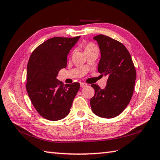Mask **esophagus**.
Returning a JSON list of instances; mask_svg holds the SVG:
<instances>
[{"instance_id": "obj_1", "label": "esophagus", "mask_w": 160, "mask_h": 160, "mask_svg": "<svg viewBox=\"0 0 160 160\" xmlns=\"http://www.w3.org/2000/svg\"><path fill=\"white\" fill-rule=\"evenodd\" d=\"M87 86V84L85 83H83V82H80V87H84Z\"/></svg>"}]
</instances>
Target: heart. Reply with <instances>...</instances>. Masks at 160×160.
Segmentation results:
<instances>
[{"mask_svg": "<svg viewBox=\"0 0 160 160\" xmlns=\"http://www.w3.org/2000/svg\"><path fill=\"white\" fill-rule=\"evenodd\" d=\"M95 48H97L96 46L93 45V43H87V45H85V47H84V51H85V52H87V51L89 50H91V49H95Z\"/></svg>", "mask_w": 160, "mask_h": 160, "instance_id": "b5f03b06", "label": "heart"}]
</instances>
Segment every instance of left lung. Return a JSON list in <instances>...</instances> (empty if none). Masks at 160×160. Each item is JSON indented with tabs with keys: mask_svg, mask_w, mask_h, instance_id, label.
Instances as JSON below:
<instances>
[{
	"mask_svg": "<svg viewBox=\"0 0 160 160\" xmlns=\"http://www.w3.org/2000/svg\"><path fill=\"white\" fill-rule=\"evenodd\" d=\"M93 39L98 42L101 54L98 72L108 79L103 89L98 84H91L95 95L90 100L91 107L98 116L113 118L125 109L131 99L136 71L123 44L102 34Z\"/></svg>",
	"mask_w": 160,
	"mask_h": 160,
	"instance_id": "8db88e82",
	"label": "left lung"
}]
</instances>
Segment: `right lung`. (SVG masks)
<instances>
[{"mask_svg": "<svg viewBox=\"0 0 160 160\" xmlns=\"http://www.w3.org/2000/svg\"><path fill=\"white\" fill-rule=\"evenodd\" d=\"M80 37L50 38L37 47L29 58L27 91L36 110L49 120L65 118L79 91L78 82L64 85L56 77L67 67L68 54Z\"/></svg>", "mask_w": 160, "mask_h": 160, "instance_id": "1", "label": "right lung"}]
</instances>
